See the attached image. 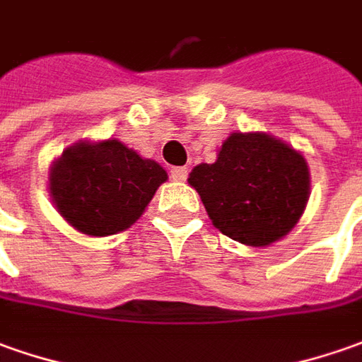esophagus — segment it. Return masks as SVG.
I'll list each match as a JSON object with an SVG mask.
<instances>
[{
	"label": "esophagus",
	"mask_w": 362,
	"mask_h": 362,
	"mask_svg": "<svg viewBox=\"0 0 362 362\" xmlns=\"http://www.w3.org/2000/svg\"><path fill=\"white\" fill-rule=\"evenodd\" d=\"M170 178L174 182H184L188 178V168H186V166H176V168H172Z\"/></svg>",
	"instance_id": "esophagus-1"
}]
</instances>
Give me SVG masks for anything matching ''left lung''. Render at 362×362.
Here are the masks:
<instances>
[{
	"label": "left lung",
	"mask_w": 362,
	"mask_h": 362,
	"mask_svg": "<svg viewBox=\"0 0 362 362\" xmlns=\"http://www.w3.org/2000/svg\"><path fill=\"white\" fill-rule=\"evenodd\" d=\"M188 182L223 235L255 247L291 232L309 198L303 156L262 132H233L218 160L196 166Z\"/></svg>",
	"instance_id": "obj_1"
}]
</instances>
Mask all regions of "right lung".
<instances>
[{
  "label": "right lung",
  "mask_w": 362,
  "mask_h": 362,
  "mask_svg": "<svg viewBox=\"0 0 362 362\" xmlns=\"http://www.w3.org/2000/svg\"><path fill=\"white\" fill-rule=\"evenodd\" d=\"M166 170L119 140L78 142L51 168L59 214L87 235H112L136 222L166 180Z\"/></svg>",
  "instance_id": "obj_1"
}]
</instances>
